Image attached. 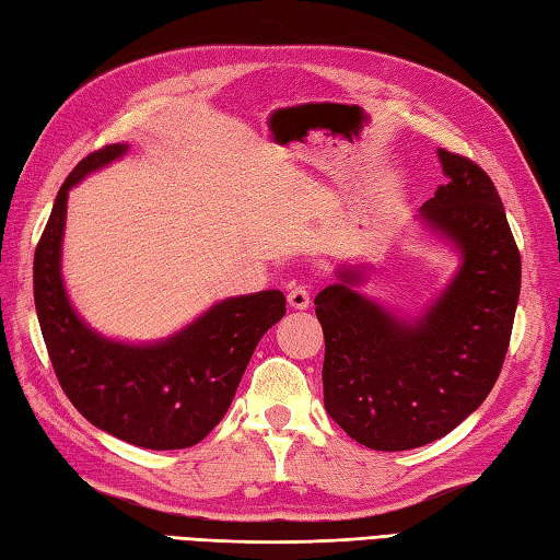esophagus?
Returning <instances> with one entry per match:
<instances>
[{
  "instance_id": "34e87169",
  "label": "esophagus",
  "mask_w": 560,
  "mask_h": 560,
  "mask_svg": "<svg viewBox=\"0 0 560 560\" xmlns=\"http://www.w3.org/2000/svg\"><path fill=\"white\" fill-rule=\"evenodd\" d=\"M287 299L293 311H305V307L311 305V289H307L305 283H293L287 293Z\"/></svg>"
}]
</instances>
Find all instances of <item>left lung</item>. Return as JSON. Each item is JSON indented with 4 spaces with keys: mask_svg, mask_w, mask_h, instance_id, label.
I'll use <instances>...</instances> for the list:
<instances>
[{
    "mask_svg": "<svg viewBox=\"0 0 560 560\" xmlns=\"http://www.w3.org/2000/svg\"><path fill=\"white\" fill-rule=\"evenodd\" d=\"M447 185L423 219L459 247L462 267L416 323L349 289L361 269L317 293L325 331V409L343 433L399 452L447 435L489 397L505 361L522 261L503 201L481 165L438 149Z\"/></svg>",
    "mask_w": 560,
    "mask_h": 560,
    "instance_id": "8db88e82",
    "label": "left lung"
}]
</instances>
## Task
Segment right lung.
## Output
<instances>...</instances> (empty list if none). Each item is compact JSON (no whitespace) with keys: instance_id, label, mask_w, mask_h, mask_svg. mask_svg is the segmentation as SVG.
Segmentation results:
<instances>
[{"instance_id":"right-lung-1","label":"right lung","mask_w":560,"mask_h":560,"mask_svg":"<svg viewBox=\"0 0 560 560\" xmlns=\"http://www.w3.org/2000/svg\"><path fill=\"white\" fill-rule=\"evenodd\" d=\"M125 151L110 144L89 153L59 187L33 257L35 311L55 375L83 419L139 447L183 450L229 411L257 341L287 313V299L281 291L229 299L153 347H127L83 325L59 277L67 195Z\"/></svg>"}]
</instances>
